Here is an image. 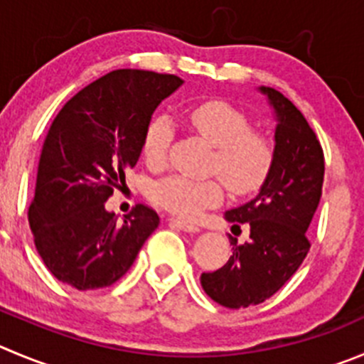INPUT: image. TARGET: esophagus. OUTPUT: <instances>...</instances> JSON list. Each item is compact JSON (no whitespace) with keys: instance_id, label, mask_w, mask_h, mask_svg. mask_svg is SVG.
Segmentation results:
<instances>
[{"instance_id":"1","label":"esophagus","mask_w":364,"mask_h":364,"mask_svg":"<svg viewBox=\"0 0 364 364\" xmlns=\"http://www.w3.org/2000/svg\"><path fill=\"white\" fill-rule=\"evenodd\" d=\"M171 225H175V227H178L180 230H184V232H198L200 230L198 225L189 223V221L180 220V218H171Z\"/></svg>"}]
</instances>
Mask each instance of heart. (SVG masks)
Listing matches in <instances>:
<instances>
[{
	"mask_svg": "<svg viewBox=\"0 0 364 364\" xmlns=\"http://www.w3.org/2000/svg\"><path fill=\"white\" fill-rule=\"evenodd\" d=\"M188 119L196 132L213 146V171L223 178L234 195H248L264 184L275 161V146L266 134L252 130L247 114L225 100L210 98L188 109ZM175 128L164 114L148 121L141 151L150 168H162L168 159ZM151 202L182 218H193L203 209L216 205L223 196L218 178H191L168 175L159 178L148 191Z\"/></svg>",
	"mask_w": 364,
	"mask_h": 364,
	"instance_id": "b5f03b06",
	"label": "heart"
}]
</instances>
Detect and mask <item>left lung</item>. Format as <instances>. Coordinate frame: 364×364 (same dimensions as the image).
I'll return each mask as SVG.
<instances>
[{
    "label": "left lung",
    "instance_id": "obj_1",
    "mask_svg": "<svg viewBox=\"0 0 364 364\" xmlns=\"http://www.w3.org/2000/svg\"><path fill=\"white\" fill-rule=\"evenodd\" d=\"M261 91L279 121L275 161L259 195L225 213L234 227H250V240L243 245L230 240V259L200 277L203 291L228 309L262 304L300 268L311 248L306 232L323 186V150L304 114L282 92L272 87Z\"/></svg>",
    "mask_w": 364,
    "mask_h": 364
}]
</instances>
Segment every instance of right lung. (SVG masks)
Returning a JSON list of instances; mask_svg holds the SVG:
<instances>
[{
	"mask_svg": "<svg viewBox=\"0 0 364 364\" xmlns=\"http://www.w3.org/2000/svg\"><path fill=\"white\" fill-rule=\"evenodd\" d=\"M180 85L175 75L117 69L76 92L53 119L28 221L58 280L80 291L112 286L159 227V214L144 203L117 221L105 202L139 161L154 110Z\"/></svg>",
	"mask_w": 364,
	"mask_h": 364,
	"instance_id": "right-lung-1",
	"label": "right lung"
}]
</instances>
